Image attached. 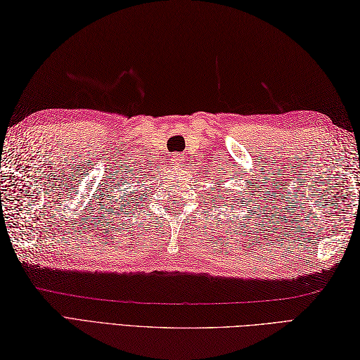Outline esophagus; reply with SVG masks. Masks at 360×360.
I'll list each match as a JSON object with an SVG mask.
<instances>
[{
  "label": "esophagus",
  "instance_id": "obj_1",
  "mask_svg": "<svg viewBox=\"0 0 360 360\" xmlns=\"http://www.w3.org/2000/svg\"><path fill=\"white\" fill-rule=\"evenodd\" d=\"M172 161L174 164H184V162L187 161V158H186V155H173L172 156Z\"/></svg>",
  "mask_w": 360,
  "mask_h": 360
}]
</instances>
